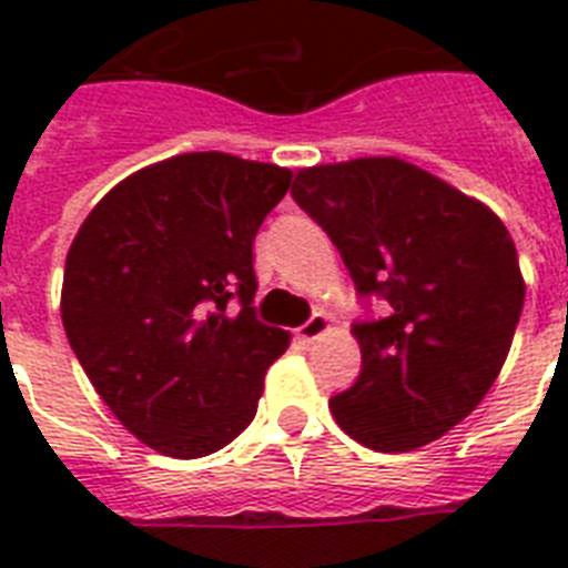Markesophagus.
<instances>
[{
	"label": "esophagus",
	"instance_id": "1",
	"mask_svg": "<svg viewBox=\"0 0 568 568\" xmlns=\"http://www.w3.org/2000/svg\"><path fill=\"white\" fill-rule=\"evenodd\" d=\"M329 329V318L327 315H321V312H315L306 324H303L301 329H297V338H301L303 345H312V342H318L324 333Z\"/></svg>",
	"mask_w": 568,
	"mask_h": 568
}]
</instances>
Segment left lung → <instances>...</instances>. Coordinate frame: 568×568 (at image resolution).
I'll return each instance as SVG.
<instances>
[{
  "mask_svg": "<svg viewBox=\"0 0 568 568\" xmlns=\"http://www.w3.org/2000/svg\"><path fill=\"white\" fill-rule=\"evenodd\" d=\"M292 196L336 244L356 292L388 306L354 327L363 372L329 397L336 424L383 454L445 436L501 374L525 303L501 217L395 155L303 168Z\"/></svg>",
  "mask_w": 568,
  "mask_h": 568,
  "instance_id": "1",
  "label": "left lung"
}]
</instances>
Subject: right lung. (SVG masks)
I'll list each match as a JSON object with an SVG mask.
<instances>
[{"label":"right lung","mask_w":568,"mask_h":568,"mask_svg":"<svg viewBox=\"0 0 568 568\" xmlns=\"http://www.w3.org/2000/svg\"><path fill=\"white\" fill-rule=\"evenodd\" d=\"M288 185V168L182 153L118 182L75 232L67 342L118 422L164 457L230 445L288 347L253 310V239Z\"/></svg>","instance_id":"right-lung-1"}]
</instances>
